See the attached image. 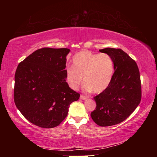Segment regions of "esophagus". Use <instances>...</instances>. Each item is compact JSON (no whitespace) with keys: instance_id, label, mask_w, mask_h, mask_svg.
<instances>
[{"instance_id":"obj_1","label":"esophagus","mask_w":157,"mask_h":157,"mask_svg":"<svg viewBox=\"0 0 157 157\" xmlns=\"http://www.w3.org/2000/svg\"><path fill=\"white\" fill-rule=\"evenodd\" d=\"M86 98H87V97L84 96V95H80V99H81V100H86Z\"/></svg>"}]
</instances>
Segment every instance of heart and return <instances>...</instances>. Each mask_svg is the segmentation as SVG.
Returning <instances> with one entry per match:
<instances>
[{
  "instance_id": "heart-1",
  "label": "heart",
  "mask_w": 157,
  "mask_h": 157,
  "mask_svg": "<svg viewBox=\"0 0 157 157\" xmlns=\"http://www.w3.org/2000/svg\"><path fill=\"white\" fill-rule=\"evenodd\" d=\"M113 72L114 62L111 55L82 50L73 56V66L66 68V78L74 90L83 83L84 78L86 91L100 94L109 86Z\"/></svg>"
}]
</instances>
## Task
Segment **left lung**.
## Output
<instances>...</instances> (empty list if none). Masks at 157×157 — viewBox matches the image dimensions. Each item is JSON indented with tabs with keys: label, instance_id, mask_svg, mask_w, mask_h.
Here are the masks:
<instances>
[{
	"label": "left lung",
	"instance_id": "obj_1",
	"mask_svg": "<svg viewBox=\"0 0 157 157\" xmlns=\"http://www.w3.org/2000/svg\"><path fill=\"white\" fill-rule=\"evenodd\" d=\"M113 58L114 73L105 91L94 99L96 103L91 116L101 127L114 125L128 118L140 104L141 83L136 62L120 48H107L99 50Z\"/></svg>",
	"mask_w": 157,
	"mask_h": 157
}]
</instances>
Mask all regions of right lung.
I'll list each match as a JSON object with an SVG mask.
<instances>
[{
	"label": "right lung",
	"instance_id": "add662e5",
	"mask_svg": "<svg viewBox=\"0 0 157 157\" xmlns=\"http://www.w3.org/2000/svg\"><path fill=\"white\" fill-rule=\"evenodd\" d=\"M68 48L38 49L19 63L14 75V100L22 115L35 125L53 128L68 115L80 94L66 82Z\"/></svg>",
	"mask_w": 157,
	"mask_h": 157
}]
</instances>
